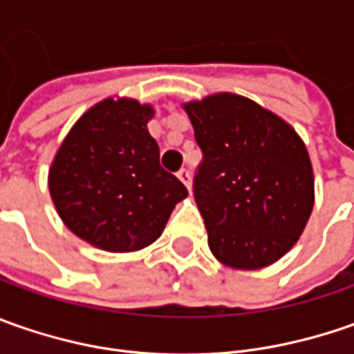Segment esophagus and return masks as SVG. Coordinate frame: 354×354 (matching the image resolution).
Here are the masks:
<instances>
[{
	"label": "esophagus",
	"instance_id": "34e87169",
	"mask_svg": "<svg viewBox=\"0 0 354 354\" xmlns=\"http://www.w3.org/2000/svg\"><path fill=\"white\" fill-rule=\"evenodd\" d=\"M177 177H179V181L191 191V173H189V169H179L177 171Z\"/></svg>",
	"mask_w": 354,
	"mask_h": 354
}]
</instances>
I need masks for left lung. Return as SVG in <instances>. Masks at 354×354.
Masks as SVG:
<instances>
[{"label":"left lung","instance_id":"1","mask_svg":"<svg viewBox=\"0 0 354 354\" xmlns=\"http://www.w3.org/2000/svg\"><path fill=\"white\" fill-rule=\"evenodd\" d=\"M203 151L193 193L212 256L236 270L278 262L313 211V169L295 129L250 98L183 104Z\"/></svg>","mask_w":354,"mask_h":354}]
</instances>
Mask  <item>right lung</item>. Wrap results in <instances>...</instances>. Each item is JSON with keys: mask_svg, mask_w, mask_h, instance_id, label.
<instances>
[{"mask_svg": "<svg viewBox=\"0 0 354 354\" xmlns=\"http://www.w3.org/2000/svg\"><path fill=\"white\" fill-rule=\"evenodd\" d=\"M149 104L106 98L78 118L48 169L55 209L76 236L106 252H136L161 236L189 193L159 163Z\"/></svg>", "mask_w": 354, "mask_h": 354, "instance_id": "add662e5", "label": "right lung"}]
</instances>
